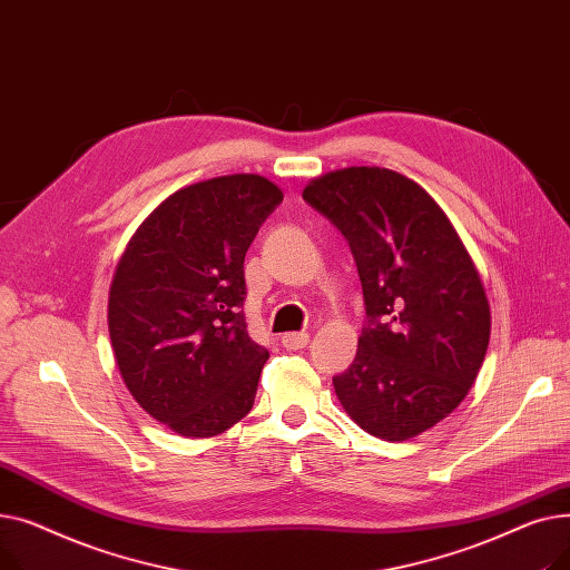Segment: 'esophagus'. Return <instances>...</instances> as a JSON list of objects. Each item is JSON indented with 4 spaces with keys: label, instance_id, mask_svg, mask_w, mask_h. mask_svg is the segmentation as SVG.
<instances>
[{
    "label": "esophagus",
    "instance_id": "34e87169",
    "mask_svg": "<svg viewBox=\"0 0 570 570\" xmlns=\"http://www.w3.org/2000/svg\"><path fill=\"white\" fill-rule=\"evenodd\" d=\"M284 348L288 351H297V348H305L309 344V333H286L282 337Z\"/></svg>",
    "mask_w": 570,
    "mask_h": 570
}]
</instances>
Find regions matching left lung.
I'll return each instance as SVG.
<instances>
[{
	"label": "left lung",
	"mask_w": 570,
	"mask_h": 570,
	"mask_svg": "<svg viewBox=\"0 0 570 570\" xmlns=\"http://www.w3.org/2000/svg\"><path fill=\"white\" fill-rule=\"evenodd\" d=\"M303 198L346 237L365 295L355 361L333 379L344 411L385 441L423 434L460 406L485 361L481 275L439 203L402 173L333 170Z\"/></svg>",
	"instance_id": "obj_1"
}]
</instances>
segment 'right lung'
<instances>
[{
    "label": "right lung",
    "instance_id": "obj_1",
    "mask_svg": "<svg viewBox=\"0 0 570 570\" xmlns=\"http://www.w3.org/2000/svg\"><path fill=\"white\" fill-rule=\"evenodd\" d=\"M284 194L263 175L168 196L119 256L108 333L134 400L179 436L205 439L252 411L269 357L243 314L245 254Z\"/></svg>",
    "mask_w": 570,
    "mask_h": 570
}]
</instances>
